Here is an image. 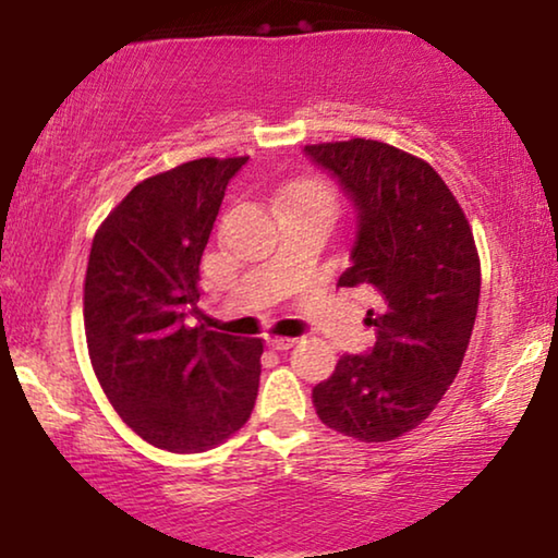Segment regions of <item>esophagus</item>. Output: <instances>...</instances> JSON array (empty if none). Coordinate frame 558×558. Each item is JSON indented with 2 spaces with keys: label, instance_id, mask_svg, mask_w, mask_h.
<instances>
[{
  "label": "esophagus",
  "instance_id": "obj_1",
  "mask_svg": "<svg viewBox=\"0 0 558 558\" xmlns=\"http://www.w3.org/2000/svg\"><path fill=\"white\" fill-rule=\"evenodd\" d=\"M295 344V337H268V347L272 349H290Z\"/></svg>",
  "mask_w": 558,
  "mask_h": 558
}]
</instances>
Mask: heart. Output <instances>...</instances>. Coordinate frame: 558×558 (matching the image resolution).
<instances>
[{"label":"heart","instance_id":"obj_1","mask_svg":"<svg viewBox=\"0 0 558 558\" xmlns=\"http://www.w3.org/2000/svg\"><path fill=\"white\" fill-rule=\"evenodd\" d=\"M292 204H317V206H325V209H335L332 192L319 182L300 184L295 189V194H292Z\"/></svg>","mask_w":558,"mask_h":558}]
</instances>
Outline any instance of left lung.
<instances>
[{"instance_id":"8db88e82","label":"left lung","mask_w":558,"mask_h":558,"mask_svg":"<svg viewBox=\"0 0 558 558\" xmlns=\"http://www.w3.org/2000/svg\"><path fill=\"white\" fill-rule=\"evenodd\" d=\"M356 211L339 288H374L366 313L376 342L344 354L313 389L319 421L364 442L418 426L456 379L480 300V258L470 223L428 162L376 140L307 145Z\"/></svg>"}]
</instances>
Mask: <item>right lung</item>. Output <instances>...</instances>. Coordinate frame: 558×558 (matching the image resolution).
<instances>
[{
  "label": "right lung",
  "mask_w": 558,
  "mask_h": 558,
  "mask_svg": "<svg viewBox=\"0 0 558 558\" xmlns=\"http://www.w3.org/2000/svg\"><path fill=\"white\" fill-rule=\"evenodd\" d=\"M248 157H204L140 182L90 245L83 317L112 409L153 446L199 452L251 418L260 339L189 327L226 186Z\"/></svg>",
  "instance_id": "add662e5"
}]
</instances>
